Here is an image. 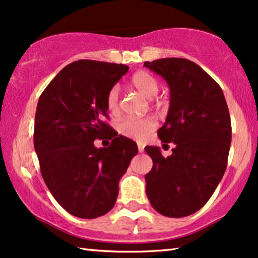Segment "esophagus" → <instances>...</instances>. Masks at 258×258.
Listing matches in <instances>:
<instances>
[{
	"instance_id": "esophagus-1",
	"label": "esophagus",
	"mask_w": 258,
	"mask_h": 258,
	"mask_svg": "<svg viewBox=\"0 0 258 258\" xmlns=\"http://www.w3.org/2000/svg\"><path fill=\"white\" fill-rule=\"evenodd\" d=\"M138 151L140 153L144 152V145H143V144H138Z\"/></svg>"
}]
</instances>
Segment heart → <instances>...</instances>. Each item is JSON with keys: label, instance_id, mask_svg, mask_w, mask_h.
Masks as SVG:
<instances>
[{"label": "heart", "instance_id": "1", "mask_svg": "<svg viewBox=\"0 0 258 258\" xmlns=\"http://www.w3.org/2000/svg\"><path fill=\"white\" fill-rule=\"evenodd\" d=\"M131 85L139 93L147 99L156 97L159 92V82L149 72H137L131 78ZM106 107L109 113L118 112L119 109V88L116 86L107 92L106 95ZM157 127V120L154 116H145L140 119H125L119 123L118 131L123 137L135 140H144Z\"/></svg>", "mask_w": 258, "mask_h": 258}]
</instances>
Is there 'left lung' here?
<instances>
[{"label": "left lung", "instance_id": "8db88e82", "mask_svg": "<svg viewBox=\"0 0 258 258\" xmlns=\"http://www.w3.org/2000/svg\"><path fill=\"white\" fill-rule=\"evenodd\" d=\"M170 87L166 121L158 130L161 143H173L172 154L146 146L152 170L145 176L154 210L180 218L203 208L222 180L231 144V121L219 85L197 63L181 57L146 61Z\"/></svg>", "mask_w": 258, "mask_h": 258}]
</instances>
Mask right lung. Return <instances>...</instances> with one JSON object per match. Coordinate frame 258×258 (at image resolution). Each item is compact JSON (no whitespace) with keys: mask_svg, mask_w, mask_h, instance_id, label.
Instances as JSON below:
<instances>
[{"mask_svg":"<svg viewBox=\"0 0 258 258\" xmlns=\"http://www.w3.org/2000/svg\"><path fill=\"white\" fill-rule=\"evenodd\" d=\"M125 64L78 60L42 92L34 125V147L44 183L56 202L79 218H97L114 207L119 180L138 153L133 140L105 121L107 92ZM112 140L98 149L95 139Z\"/></svg>","mask_w":258,"mask_h":258,"instance_id":"1","label":"right lung"}]
</instances>
